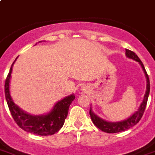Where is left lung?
Returning a JSON list of instances; mask_svg holds the SVG:
<instances>
[{"mask_svg":"<svg viewBox=\"0 0 155 155\" xmlns=\"http://www.w3.org/2000/svg\"><path fill=\"white\" fill-rule=\"evenodd\" d=\"M125 54L128 58L135 60V61L139 62L140 65H141L142 68L143 70L144 73H145V75H146L147 77V91L146 93H145V95H144L143 102L140 105L138 111H136L133 115L131 116L127 120H122V121L115 122V123L114 122H107L106 120H104L101 119L97 115L94 114L91 110V108L90 109L89 114L91 115V118L94 124L97 128H99L100 130H102V131L105 132H107V133H117V132H123V131H125V130L133 127L134 125H136L138 122L140 121L143 115V113L145 111V109H146L147 103L148 96H149V93H150V80H149V76H148L146 70H145L143 64L142 63L139 57L134 52L127 49H125Z\"/></svg>","mask_w":155,"mask_h":155,"instance_id":"obj_1","label":"left lung"}]
</instances>
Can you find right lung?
Returning <instances> with one entry per match:
<instances>
[{
    "instance_id": "add662e5",
    "label": "right lung",
    "mask_w": 155,
    "mask_h": 155,
    "mask_svg": "<svg viewBox=\"0 0 155 155\" xmlns=\"http://www.w3.org/2000/svg\"><path fill=\"white\" fill-rule=\"evenodd\" d=\"M14 62L5 80V94L8 106L15 122L26 132L39 136H50L58 132L64 125L68 113V108L75 98V95L71 94L57 102L52 111L46 115L32 116L26 114L14 103L9 92V82Z\"/></svg>"
}]
</instances>
